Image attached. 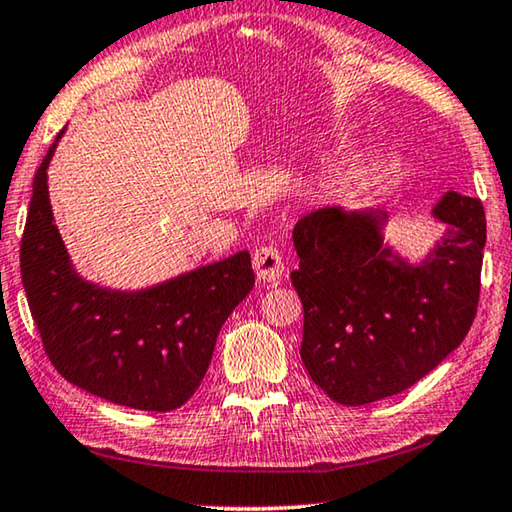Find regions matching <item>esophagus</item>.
Segmentation results:
<instances>
[{"label":"esophagus","mask_w":512,"mask_h":512,"mask_svg":"<svg viewBox=\"0 0 512 512\" xmlns=\"http://www.w3.org/2000/svg\"><path fill=\"white\" fill-rule=\"evenodd\" d=\"M253 266H255L257 278L262 282H276L282 276V271H285V262H282V255L271 246H264V248L255 250Z\"/></svg>","instance_id":"obj_1"}]
</instances>
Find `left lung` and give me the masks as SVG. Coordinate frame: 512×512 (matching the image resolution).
<instances>
[{
	"mask_svg": "<svg viewBox=\"0 0 512 512\" xmlns=\"http://www.w3.org/2000/svg\"><path fill=\"white\" fill-rule=\"evenodd\" d=\"M430 213L444 234L416 262L384 239V209L324 207L296 223L301 361L333 402L361 407L407 391L469 333L485 248L483 204L448 190Z\"/></svg>",
	"mask_w": 512,
	"mask_h": 512,
	"instance_id": "8db88e82",
	"label": "left lung"
}]
</instances>
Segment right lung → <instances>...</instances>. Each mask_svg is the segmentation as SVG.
Returning a JSON list of instances; mask_svg holds the SVG:
<instances>
[{"label":"right lung","instance_id":"1","mask_svg":"<svg viewBox=\"0 0 512 512\" xmlns=\"http://www.w3.org/2000/svg\"><path fill=\"white\" fill-rule=\"evenodd\" d=\"M48 149L34 177L20 273L45 354L66 381L96 398L172 411L207 375L225 319L255 285L248 250L142 289L82 278L55 225Z\"/></svg>","mask_w":512,"mask_h":512}]
</instances>
